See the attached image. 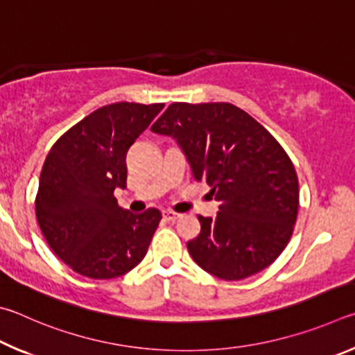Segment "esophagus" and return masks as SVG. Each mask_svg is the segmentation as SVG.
Returning <instances> with one entry per match:
<instances>
[{
  "instance_id": "esophagus-1",
  "label": "esophagus",
  "mask_w": 355,
  "mask_h": 355,
  "mask_svg": "<svg viewBox=\"0 0 355 355\" xmlns=\"http://www.w3.org/2000/svg\"><path fill=\"white\" fill-rule=\"evenodd\" d=\"M162 215H164V220H166V221H174V220H178L179 216H181L176 212H171V210H164Z\"/></svg>"
}]
</instances>
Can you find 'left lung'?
Instances as JSON below:
<instances>
[{
  "label": "left lung",
  "instance_id": "1",
  "mask_svg": "<svg viewBox=\"0 0 355 355\" xmlns=\"http://www.w3.org/2000/svg\"><path fill=\"white\" fill-rule=\"evenodd\" d=\"M151 130L173 137L195 181L220 201L215 218L198 216L201 234L191 259L223 281H240L281 256L300 206L295 166L277 140L229 103H173Z\"/></svg>",
  "mask_w": 355,
  "mask_h": 355
}]
</instances>
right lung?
I'll list each match as a JSON object with an SVG mask.
<instances>
[{
  "mask_svg": "<svg viewBox=\"0 0 355 355\" xmlns=\"http://www.w3.org/2000/svg\"><path fill=\"white\" fill-rule=\"evenodd\" d=\"M164 104L114 103L92 112L54 143L43 164L35 215L62 262L90 279L126 275L146 256L162 214L124 210L126 153Z\"/></svg>",
  "mask_w": 355,
  "mask_h": 355,
  "instance_id": "add662e5",
  "label": "right lung"
}]
</instances>
